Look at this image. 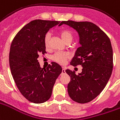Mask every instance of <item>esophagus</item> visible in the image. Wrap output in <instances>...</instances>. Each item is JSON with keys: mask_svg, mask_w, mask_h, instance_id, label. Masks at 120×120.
Wrapping results in <instances>:
<instances>
[{"mask_svg": "<svg viewBox=\"0 0 120 120\" xmlns=\"http://www.w3.org/2000/svg\"><path fill=\"white\" fill-rule=\"evenodd\" d=\"M66 72V68H62V73H64Z\"/></svg>", "mask_w": 120, "mask_h": 120, "instance_id": "esophagus-1", "label": "esophagus"}]
</instances>
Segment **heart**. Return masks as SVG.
I'll return each mask as SVG.
<instances>
[{
	"label": "heart",
	"mask_w": 120,
	"mask_h": 120,
	"mask_svg": "<svg viewBox=\"0 0 120 120\" xmlns=\"http://www.w3.org/2000/svg\"><path fill=\"white\" fill-rule=\"evenodd\" d=\"M59 34L60 37L62 38V39L64 40V41L66 42V43H70L73 38V35L72 34V32L68 29H64V30H60ZM50 38H51V36L49 33H47L43 37V45L45 46V49L49 48ZM69 58H70V54L67 52H56L52 56V60H54V62L58 63L60 64H64Z\"/></svg>",
	"instance_id": "b5f03b06"
}]
</instances>
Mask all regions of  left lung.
Wrapping results in <instances>:
<instances>
[{
  "instance_id": "8db88e82",
  "label": "left lung",
  "mask_w": 120,
  "mask_h": 120,
  "mask_svg": "<svg viewBox=\"0 0 120 120\" xmlns=\"http://www.w3.org/2000/svg\"><path fill=\"white\" fill-rule=\"evenodd\" d=\"M75 29L80 36V44L70 64L82 66V72L76 75L66 69L71 77L68 85L69 97L79 103H86L99 95L111 76L113 69V51L109 38L93 22L62 21Z\"/></svg>"
}]
</instances>
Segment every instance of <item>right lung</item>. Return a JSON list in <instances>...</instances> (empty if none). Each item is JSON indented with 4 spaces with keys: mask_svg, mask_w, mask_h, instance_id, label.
<instances>
[{
    "mask_svg": "<svg viewBox=\"0 0 120 120\" xmlns=\"http://www.w3.org/2000/svg\"><path fill=\"white\" fill-rule=\"evenodd\" d=\"M59 23L56 21H32L17 32L11 44L9 61L13 80L21 94L34 103L49 99L56 80L62 73V67L57 63L41 68L38 60L40 53H47L43 37Z\"/></svg>",
    "mask_w": 120,
    "mask_h": 120,
    "instance_id": "right-lung-1",
    "label": "right lung"
}]
</instances>
